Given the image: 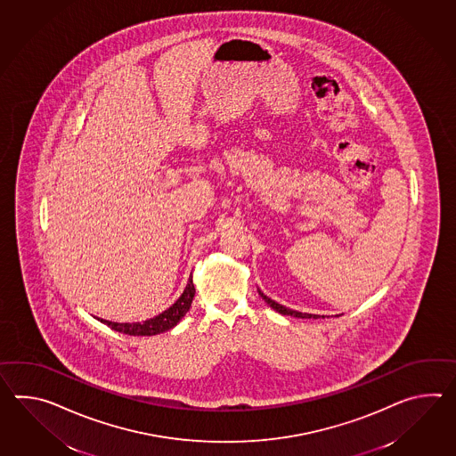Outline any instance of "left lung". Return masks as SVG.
<instances>
[{
  "label": "left lung",
  "instance_id": "8db88e82",
  "mask_svg": "<svg viewBox=\"0 0 456 456\" xmlns=\"http://www.w3.org/2000/svg\"><path fill=\"white\" fill-rule=\"evenodd\" d=\"M258 293L264 297L265 303L268 304L270 307H273L274 311L280 313V314L293 315V317H299V319H317V317H319V315L305 314V313H297V311H293V309H288V307H284L281 304L274 303L273 299H270L268 296H265L262 291H258ZM322 317H324V315H322Z\"/></svg>",
  "mask_w": 456,
  "mask_h": 456
}]
</instances>
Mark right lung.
Returning <instances> with one entry per match:
<instances>
[{"mask_svg": "<svg viewBox=\"0 0 456 456\" xmlns=\"http://www.w3.org/2000/svg\"><path fill=\"white\" fill-rule=\"evenodd\" d=\"M194 284L190 278V281L186 284L182 296L178 297V301L173 304L172 307H168L167 311H163L162 314L155 315L153 319L143 321V322H135V324H119V322H110V321H102V324L111 327L112 330H118L121 334L127 335H157L162 334L173 329L175 325L182 321L184 314L190 311L191 307L192 297H194Z\"/></svg>", "mask_w": 456, "mask_h": 456, "instance_id": "1", "label": "right lung"}]
</instances>
